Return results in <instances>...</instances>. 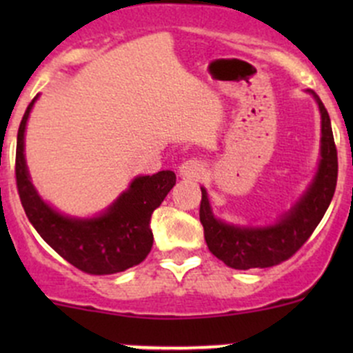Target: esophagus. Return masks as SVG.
<instances>
[{
	"label": "esophagus",
	"instance_id": "esophagus-1",
	"mask_svg": "<svg viewBox=\"0 0 353 353\" xmlns=\"http://www.w3.org/2000/svg\"><path fill=\"white\" fill-rule=\"evenodd\" d=\"M203 172H205V167H203V163L196 159H188L179 165V174L183 177H191V179H196V177L201 176Z\"/></svg>",
	"mask_w": 353,
	"mask_h": 353
}]
</instances>
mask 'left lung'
Returning a JSON list of instances; mask_svg holds the SVG:
<instances>
[{
	"label": "left lung",
	"mask_w": 353,
	"mask_h": 353,
	"mask_svg": "<svg viewBox=\"0 0 353 353\" xmlns=\"http://www.w3.org/2000/svg\"><path fill=\"white\" fill-rule=\"evenodd\" d=\"M318 104L323 134L319 170L307 193L294 208L288 210L279 223L265 229L227 225L213 216L205 188H201L199 220L205 229V241L212 254L230 268H270L287 261L305 244L328 210L336 188L338 155L328 110L319 99Z\"/></svg>",
	"instance_id": "8db88e82"
}]
</instances>
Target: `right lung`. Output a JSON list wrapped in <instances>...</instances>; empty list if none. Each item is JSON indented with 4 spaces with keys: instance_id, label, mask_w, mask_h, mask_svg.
I'll list each match as a JSON object with an SVG mask.
<instances>
[{
    "instance_id": "obj_1",
    "label": "right lung",
    "mask_w": 353,
    "mask_h": 353,
    "mask_svg": "<svg viewBox=\"0 0 353 353\" xmlns=\"http://www.w3.org/2000/svg\"><path fill=\"white\" fill-rule=\"evenodd\" d=\"M34 101L25 110L17 137L15 176L20 201L28 220L61 258L88 275H112L143 261L154 244L150 216L176 184L172 170L141 176L97 219H68L39 198L28 179L23 133Z\"/></svg>"
}]
</instances>
